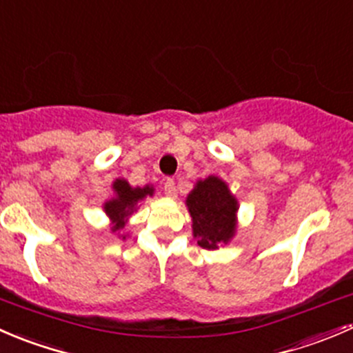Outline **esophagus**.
<instances>
[{"label": "esophagus", "instance_id": "1", "mask_svg": "<svg viewBox=\"0 0 353 353\" xmlns=\"http://www.w3.org/2000/svg\"><path fill=\"white\" fill-rule=\"evenodd\" d=\"M163 190H165V194L168 195V197H173V195H175V192H176L175 180H173V178H166L165 183H163Z\"/></svg>", "mask_w": 353, "mask_h": 353}]
</instances>
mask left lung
<instances>
[{"mask_svg":"<svg viewBox=\"0 0 353 353\" xmlns=\"http://www.w3.org/2000/svg\"><path fill=\"white\" fill-rule=\"evenodd\" d=\"M192 228L197 243L204 249H218L235 233L236 201L218 176H209L195 185L187 197Z\"/></svg>","mask_w":353,"mask_h":353,"instance_id":"8db88e82","label":"left lung"}]
</instances>
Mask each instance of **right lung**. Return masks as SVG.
<instances>
[{
  "instance_id": "add662e5",
  "label": "right lung",
  "mask_w": 353,
  "mask_h": 353,
  "mask_svg": "<svg viewBox=\"0 0 353 353\" xmlns=\"http://www.w3.org/2000/svg\"><path fill=\"white\" fill-rule=\"evenodd\" d=\"M113 188L117 192V197L104 204V211L114 221L113 232H117V230L123 228L125 218L135 211L137 202H141L145 195H152L154 188L149 185L144 188H132L125 180L114 181Z\"/></svg>"
}]
</instances>
